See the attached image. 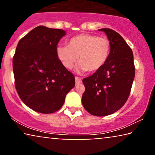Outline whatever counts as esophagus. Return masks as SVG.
Listing matches in <instances>:
<instances>
[{
    "instance_id": "obj_1",
    "label": "esophagus",
    "mask_w": 155,
    "mask_h": 155,
    "mask_svg": "<svg viewBox=\"0 0 155 155\" xmlns=\"http://www.w3.org/2000/svg\"><path fill=\"white\" fill-rule=\"evenodd\" d=\"M75 83L76 84H79L80 83H82V80L80 79V78L75 77Z\"/></svg>"
}]
</instances>
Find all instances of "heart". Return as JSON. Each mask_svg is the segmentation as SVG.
Wrapping results in <instances>:
<instances>
[{"instance_id":"1","label":"heart","mask_w":155,"mask_h":155,"mask_svg":"<svg viewBox=\"0 0 155 155\" xmlns=\"http://www.w3.org/2000/svg\"><path fill=\"white\" fill-rule=\"evenodd\" d=\"M111 51V44L106 37L90 34H80L68 41L67 46H59L57 55L68 69L74 66L78 58L80 70L95 72L107 63Z\"/></svg>"}]
</instances>
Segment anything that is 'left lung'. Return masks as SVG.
I'll use <instances>...</instances> for the list:
<instances>
[{
  "label": "left lung",
  "mask_w": 155,
  "mask_h": 155,
  "mask_svg": "<svg viewBox=\"0 0 155 155\" xmlns=\"http://www.w3.org/2000/svg\"><path fill=\"white\" fill-rule=\"evenodd\" d=\"M107 35L111 51L107 63L91 76L82 80L85 91L82 103L92 115L105 116L115 113L126 102L135 78L132 49L119 34L102 28Z\"/></svg>",
  "instance_id": "8db88e82"
}]
</instances>
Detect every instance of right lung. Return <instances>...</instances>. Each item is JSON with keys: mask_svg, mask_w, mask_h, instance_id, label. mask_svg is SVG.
<instances>
[{"mask_svg": "<svg viewBox=\"0 0 155 155\" xmlns=\"http://www.w3.org/2000/svg\"><path fill=\"white\" fill-rule=\"evenodd\" d=\"M64 35L63 29L39 26L17 46L12 59L17 92L25 105L39 113L60 109L75 87V76L57 55V44Z\"/></svg>", "mask_w": 155, "mask_h": 155, "instance_id": "right-lung-1", "label": "right lung"}]
</instances>
